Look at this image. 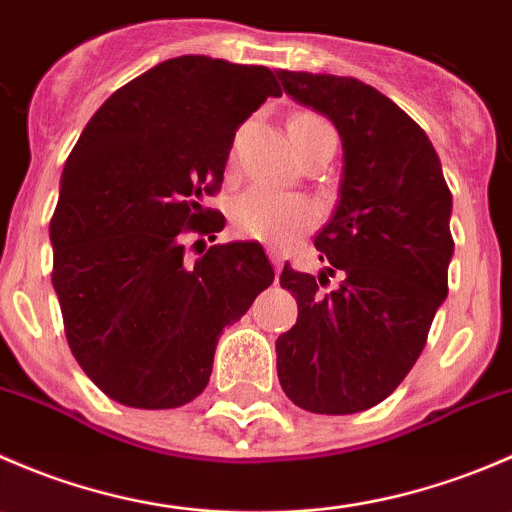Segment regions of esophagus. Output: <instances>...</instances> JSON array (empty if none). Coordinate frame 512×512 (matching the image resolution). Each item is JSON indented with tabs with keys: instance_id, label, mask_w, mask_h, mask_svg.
<instances>
[{
	"instance_id": "esophagus-1",
	"label": "esophagus",
	"mask_w": 512,
	"mask_h": 512,
	"mask_svg": "<svg viewBox=\"0 0 512 512\" xmlns=\"http://www.w3.org/2000/svg\"><path fill=\"white\" fill-rule=\"evenodd\" d=\"M267 255H270L272 267H275V275H280V272H282V252L275 250V247H267Z\"/></svg>"
}]
</instances>
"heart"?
Wrapping results in <instances>:
<instances>
[{
	"label": "heart",
	"mask_w": 512,
	"mask_h": 512,
	"mask_svg": "<svg viewBox=\"0 0 512 512\" xmlns=\"http://www.w3.org/2000/svg\"><path fill=\"white\" fill-rule=\"evenodd\" d=\"M319 131H334L317 113H299L289 121V136L294 148L302 146L309 136ZM314 210L309 200L302 195L282 193V190L252 185L245 193L237 195L232 205V223L242 235L252 240L270 242V245H285L297 237L299 232L312 225Z\"/></svg>",
	"instance_id": "b5f03b06"
}]
</instances>
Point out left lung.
<instances>
[{"label":"left lung","mask_w":512,"mask_h":512,"mask_svg":"<svg viewBox=\"0 0 512 512\" xmlns=\"http://www.w3.org/2000/svg\"><path fill=\"white\" fill-rule=\"evenodd\" d=\"M277 76L337 126L344 148L337 208L314 237L329 267L314 277L285 265L280 275L299 314L277 337V376L299 409L359 414L406 379L446 299L451 190L423 128L374 86L307 71Z\"/></svg>","instance_id":"8db88e82"}]
</instances>
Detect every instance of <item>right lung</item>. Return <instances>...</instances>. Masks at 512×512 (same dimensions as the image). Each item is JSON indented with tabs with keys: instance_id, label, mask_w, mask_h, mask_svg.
Returning a JSON list of instances; mask_svg holds the SVG:
<instances>
[{
	"instance_id": "add662e5",
	"label": "right lung",
	"mask_w": 512,
	"mask_h": 512,
	"mask_svg": "<svg viewBox=\"0 0 512 512\" xmlns=\"http://www.w3.org/2000/svg\"><path fill=\"white\" fill-rule=\"evenodd\" d=\"M270 96L267 66L168 59L113 91L66 158L51 282L71 354L108 399L178 409L203 394L220 332L275 280L260 242L185 257V237L225 227L203 203Z\"/></svg>"
}]
</instances>
